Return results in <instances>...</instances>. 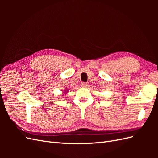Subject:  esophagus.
<instances>
[{
    "label": "esophagus",
    "instance_id": "34e87169",
    "mask_svg": "<svg viewBox=\"0 0 158 158\" xmlns=\"http://www.w3.org/2000/svg\"><path fill=\"white\" fill-rule=\"evenodd\" d=\"M88 86V84L87 83H84V82H82L81 83V87L82 88H85Z\"/></svg>",
    "mask_w": 158,
    "mask_h": 158
}]
</instances>
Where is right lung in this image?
Returning a JSON list of instances; mask_svg holds the SVG:
<instances>
[{
  "label": "right lung",
  "instance_id": "right-lung-1",
  "mask_svg": "<svg viewBox=\"0 0 158 158\" xmlns=\"http://www.w3.org/2000/svg\"><path fill=\"white\" fill-rule=\"evenodd\" d=\"M68 92H69V89H64L63 91V95H65L66 94H67Z\"/></svg>",
  "mask_w": 158,
  "mask_h": 158
}]
</instances>
